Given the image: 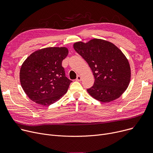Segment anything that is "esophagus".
Returning a JSON list of instances; mask_svg holds the SVG:
<instances>
[{"mask_svg": "<svg viewBox=\"0 0 153 153\" xmlns=\"http://www.w3.org/2000/svg\"><path fill=\"white\" fill-rule=\"evenodd\" d=\"M76 80L77 81H81V80H82V77H81V76H78L77 77V78H76Z\"/></svg>", "mask_w": 153, "mask_h": 153, "instance_id": "obj_1", "label": "esophagus"}]
</instances>
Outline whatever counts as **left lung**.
Returning a JSON list of instances; mask_svg holds the SVG:
<instances>
[{"label":"left lung","instance_id":"obj_1","mask_svg":"<svg viewBox=\"0 0 153 153\" xmlns=\"http://www.w3.org/2000/svg\"><path fill=\"white\" fill-rule=\"evenodd\" d=\"M76 51L89 64L94 76V84L87 91L102 102L118 99L130 81L131 71L125 56L113 43L93 39L87 43L74 44Z\"/></svg>","mask_w":153,"mask_h":153}]
</instances>
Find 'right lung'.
Wrapping results in <instances>:
<instances>
[{
	"label": "right lung",
	"mask_w": 153,
	"mask_h": 153,
	"mask_svg": "<svg viewBox=\"0 0 153 153\" xmlns=\"http://www.w3.org/2000/svg\"><path fill=\"white\" fill-rule=\"evenodd\" d=\"M68 54L66 48L49 47L33 53L24 61L20 83L31 100L50 105L67 92L72 81L66 76L62 61Z\"/></svg>",
	"instance_id": "add662e5"
}]
</instances>
